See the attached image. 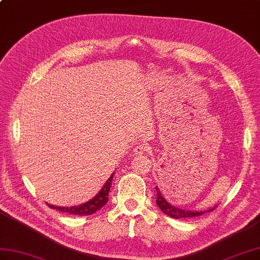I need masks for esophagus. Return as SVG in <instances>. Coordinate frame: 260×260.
Instances as JSON below:
<instances>
[{
  "label": "esophagus",
  "instance_id": "esophagus-1",
  "mask_svg": "<svg viewBox=\"0 0 260 260\" xmlns=\"http://www.w3.org/2000/svg\"><path fill=\"white\" fill-rule=\"evenodd\" d=\"M147 151H148L147 145H145L144 143H138L135 147V153L136 154H143Z\"/></svg>",
  "mask_w": 260,
  "mask_h": 260
}]
</instances>
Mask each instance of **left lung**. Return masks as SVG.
<instances>
[{
    "label": "left lung",
    "instance_id": "obj_1",
    "mask_svg": "<svg viewBox=\"0 0 260 260\" xmlns=\"http://www.w3.org/2000/svg\"><path fill=\"white\" fill-rule=\"evenodd\" d=\"M156 189V204L159 206L160 210L164 213L167 214L168 216L172 217V218H191V217H196V216H201V215H203L206 212H192V211H183L180 210V208L172 206L170 203H168V201L164 199V195L162 193V191H160L159 187L155 186ZM214 208L210 211H213ZM207 211V212H210Z\"/></svg>",
    "mask_w": 260,
    "mask_h": 260
}]
</instances>
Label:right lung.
Wrapping results in <instances>:
<instances>
[{
	"label": "right lung",
	"instance_id": "right-lung-1",
	"mask_svg": "<svg viewBox=\"0 0 260 260\" xmlns=\"http://www.w3.org/2000/svg\"><path fill=\"white\" fill-rule=\"evenodd\" d=\"M113 179V173L109 178V180L105 183V185L103 188L100 189V192L94 196L93 199L90 201L86 202V203L78 205V206H72V207H60V206H54V205H49L50 208H54L56 211H59L62 213H66L69 215H75V216H87V215H92L93 213H96L98 210H100L107 202H108V194L111 187V182Z\"/></svg>",
	"mask_w": 260,
	"mask_h": 260
}]
</instances>
